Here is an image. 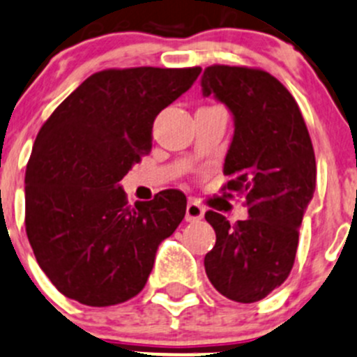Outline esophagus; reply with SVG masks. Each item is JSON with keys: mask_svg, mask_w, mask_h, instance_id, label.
<instances>
[{"mask_svg": "<svg viewBox=\"0 0 357 357\" xmlns=\"http://www.w3.org/2000/svg\"><path fill=\"white\" fill-rule=\"evenodd\" d=\"M205 208L202 207L200 202L190 200L186 205V222H198V220L204 219Z\"/></svg>", "mask_w": 357, "mask_h": 357, "instance_id": "esophagus-1", "label": "esophagus"}]
</instances>
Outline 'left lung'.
<instances>
[{
	"mask_svg": "<svg viewBox=\"0 0 357 357\" xmlns=\"http://www.w3.org/2000/svg\"><path fill=\"white\" fill-rule=\"evenodd\" d=\"M202 92L234 119L224 190L245 193L250 213L236 224L213 210L205 213L217 236L205 255V272L227 299L260 301L294 265L303 213L317 185L313 145L294 97L267 71L208 66Z\"/></svg>",
	"mask_w": 357,
	"mask_h": 357,
	"instance_id": "1",
	"label": "left lung"
}]
</instances>
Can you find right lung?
<instances>
[{
    "label": "right lung",
    "instance_id": "add662e5",
    "mask_svg": "<svg viewBox=\"0 0 357 357\" xmlns=\"http://www.w3.org/2000/svg\"><path fill=\"white\" fill-rule=\"evenodd\" d=\"M200 71H99L40 128L25 171V229L37 264L66 298L112 306L147 284L157 248L185 217L186 197L164 190L131 207L119 181L152 149L157 114Z\"/></svg>",
    "mask_w": 357,
    "mask_h": 357
}]
</instances>
